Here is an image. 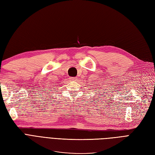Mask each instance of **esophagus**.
<instances>
[{"label":"esophagus","mask_w":155,"mask_h":155,"mask_svg":"<svg viewBox=\"0 0 155 155\" xmlns=\"http://www.w3.org/2000/svg\"><path fill=\"white\" fill-rule=\"evenodd\" d=\"M69 79H70V80H71V81L76 80V77H70Z\"/></svg>","instance_id":"esophagus-1"}]
</instances>
